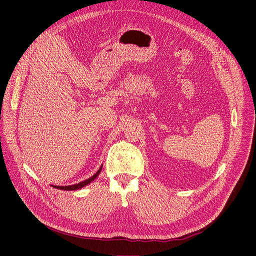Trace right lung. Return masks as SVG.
<instances>
[{"label": "right lung", "instance_id": "add662e5", "mask_svg": "<svg viewBox=\"0 0 256 256\" xmlns=\"http://www.w3.org/2000/svg\"><path fill=\"white\" fill-rule=\"evenodd\" d=\"M101 169H102V166L100 167V169H99L92 177H90V178H88V179H86V180H84V181H81V182H79V184H77L68 186H54V188H58V190H80L81 188H83V186L89 184L91 181H93V180L99 175Z\"/></svg>", "mask_w": 256, "mask_h": 256}]
</instances>
